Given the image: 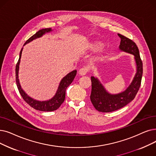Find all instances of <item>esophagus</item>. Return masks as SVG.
<instances>
[{
  "mask_svg": "<svg viewBox=\"0 0 156 156\" xmlns=\"http://www.w3.org/2000/svg\"><path fill=\"white\" fill-rule=\"evenodd\" d=\"M87 72H88V69L87 68V67H82V68H81L78 71V73H79L80 75H81V76L85 75Z\"/></svg>",
  "mask_w": 156,
  "mask_h": 156,
  "instance_id": "esophagus-1",
  "label": "esophagus"
}]
</instances>
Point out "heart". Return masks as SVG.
<instances>
[{"instance_id":"heart-1","label":"heart","mask_w":156,"mask_h":156,"mask_svg":"<svg viewBox=\"0 0 156 156\" xmlns=\"http://www.w3.org/2000/svg\"><path fill=\"white\" fill-rule=\"evenodd\" d=\"M102 43L99 41H94L90 42L87 44V48L90 51H96L98 49H99L101 46H102ZM101 58V53H99L98 55L95 57V60H98Z\"/></svg>"}]
</instances>
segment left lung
Wrapping results in <instances>:
<instances>
[{"instance_id":"left-lung-1","label":"left lung","mask_w":156,"mask_h":156,"mask_svg":"<svg viewBox=\"0 0 156 156\" xmlns=\"http://www.w3.org/2000/svg\"><path fill=\"white\" fill-rule=\"evenodd\" d=\"M120 37L119 50L134 55L136 65V73L131 84L120 93L112 94L108 92L97 77L91 76V102L96 109L101 112H112L127 105L136 96L141 85L143 74V64L138 46L132 40L118 34Z\"/></svg>"}]
</instances>
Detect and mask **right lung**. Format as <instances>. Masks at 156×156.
<instances>
[{
  "label": "right lung",
  "instance_id": "1",
  "mask_svg": "<svg viewBox=\"0 0 156 156\" xmlns=\"http://www.w3.org/2000/svg\"><path fill=\"white\" fill-rule=\"evenodd\" d=\"M52 31L51 28H47V29H43L37 32L34 35H33L30 37L27 41L25 43V46L26 44H27L33 40H34L37 38H39L42 37L46 33H48ZM23 48H22L21 51L20 53V56L16 66V82L17 85L18 89L20 92V94H21L22 97L24 99L25 102L29 104L31 107H32L34 109L39 111H43V112H52L54 110H56L60 106L64 101L65 97H66V90L67 88L74 79V77L76 75V70H74L66 75L60 81V82L58 85L57 90L52 98L49 100L46 101H38L32 98L31 97L29 96L27 94L25 93V92L22 89L21 85L20 83V80L18 77V73H19V67H20V59H21L22 53Z\"/></svg>",
  "mask_w": 156,
  "mask_h": 156
}]
</instances>
